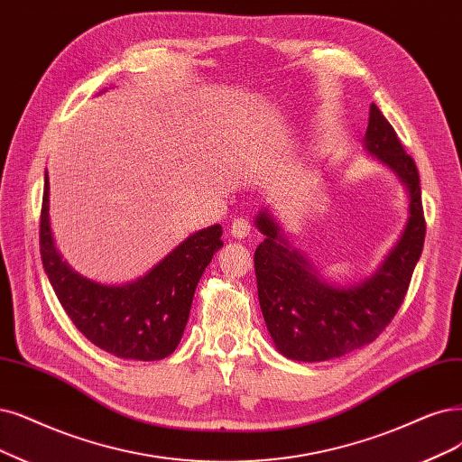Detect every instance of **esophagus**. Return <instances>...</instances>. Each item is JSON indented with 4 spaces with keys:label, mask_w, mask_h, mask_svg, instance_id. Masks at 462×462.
Segmentation results:
<instances>
[{
    "label": "esophagus",
    "mask_w": 462,
    "mask_h": 462,
    "mask_svg": "<svg viewBox=\"0 0 462 462\" xmlns=\"http://www.w3.org/2000/svg\"><path fill=\"white\" fill-rule=\"evenodd\" d=\"M249 232H251V225H249L247 218H236L232 222L230 234H232L234 240H245V237L249 236Z\"/></svg>",
    "instance_id": "esophagus-1"
}]
</instances>
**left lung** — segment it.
<instances>
[{"mask_svg":"<svg viewBox=\"0 0 462 462\" xmlns=\"http://www.w3.org/2000/svg\"><path fill=\"white\" fill-rule=\"evenodd\" d=\"M364 150L403 186L407 218L396 244L371 276L333 283L297 249L268 208L254 215L264 240L254 249L259 304L280 354L295 362H326L377 338L396 316L424 244V217L415 162L396 131L371 105Z\"/></svg>","mask_w":462,"mask_h":462,"instance_id":"left-lung-1","label":"left lung"}]
</instances>
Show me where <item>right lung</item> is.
<instances>
[{
	"mask_svg": "<svg viewBox=\"0 0 462 462\" xmlns=\"http://www.w3.org/2000/svg\"><path fill=\"white\" fill-rule=\"evenodd\" d=\"M222 226L213 225L186 237L144 276L108 285L85 278L55 245L49 218L45 171L40 226L42 261L64 312L91 343L124 360H163L179 346L199 278L225 245Z\"/></svg>",
	"mask_w": 462,
	"mask_h": 462,
	"instance_id": "right-lung-1",
	"label": "right lung"
}]
</instances>
